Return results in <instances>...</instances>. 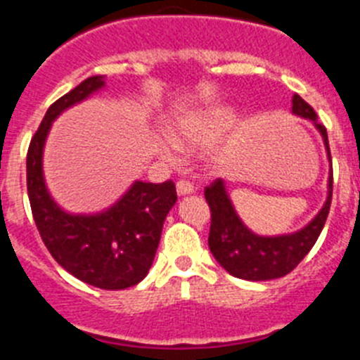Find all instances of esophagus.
<instances>
[{"label":"esophagus","instance_id":"esophagus-1","mask_svg":"<svg viewBox=\"0 0 360 360\" xmlns=\"http://www.w3.org/2000/svg\"><path fill=\"white\" fill-rule=\"evenodd\" d=\"M176 193H178V196L193 195V193H195V187H193V184L186 182V180H180V182L176 184Z\"/></svg>","mask_w":360,"mask_h":360}]
</instances>
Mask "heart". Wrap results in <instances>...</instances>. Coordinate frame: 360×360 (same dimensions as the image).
<instances>
[{
    "label": "heart",
    "instance_id": "obj_1",
    "mask_svg": "<svg viewBox=\"0 0 360 360\" xmlns=\"http://www.w3.org/2000/svg\"><path fill=\"white\" fill-rule=\"evenodd\" d=\"M232 110L227 106H211L186 111L167 124V139L158 141L155 149L164 160H174V146L180 149H195L218 141L231 128ZM203 164L209 169H221L229 160V149L224 146H211L203 151Z\"/></svg>",
    "mask_w": 360,
    "mask_h": 360
}]
</instances>
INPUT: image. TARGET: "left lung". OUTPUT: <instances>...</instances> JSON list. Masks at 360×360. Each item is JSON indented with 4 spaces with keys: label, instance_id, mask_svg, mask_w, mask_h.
I'll use <instances>...</instances> for the list:
<instances>
[{
    "label": "left lung",
    "instance_id": "1",
    "mask_svg": "<svg viewBox=\"0 0 360 360\" xmlns=\"http://www.w3.org/2000/svg\"><path fill=\"white\" fill-rule=\"evenodd\" d=\"M292 113L301 119L310 120L321 133L330 162V176L326 186V200L323 207L304 227L288 234L278 236H259L241 221L236 209L232 205L225 180L205 187V200L211 207V232H209V249L216 262L234 278L247 281H266L287 276L299 265V262L310 252L316 245L324 221L328 218L332 203V157L326 128L317 122L314 108L307 104L297 94L292 97Z\"/></svg>",
    "mask_w": 360,
    "mask_h": 360
}]
</instances>
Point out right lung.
Here are the masks:
<instances>
[{
	"label": "right lung",
	"mask_w": 360,
	"mask_h": 360,
	"mask_svg": "<svg viewBox=\"0 0 360 360\" xmlns=\"http://www.w3.org/2000/svg\"><path fill=\"white\" fill-rule=\"evenodd\" d=\"M104 75H94L63 95L44 113L27 155V189L32 214L46 249L73 278L104 290L141 283L153 265L165 216L176 203L171 180H135L113 205L90 214L68 212L50 195L43 173V153L52 124L63 111L98 94Z\"/></svg>",
	"instance_id": "add662e5"
}]
</instances>
